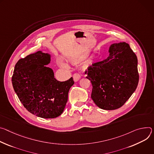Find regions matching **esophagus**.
<instances>
[{
	"instance_id": "obj_1",
	"label": "esophagus",
	"mask_w": 154,
	"mask_h": 154,
	"mask_svg": "<svg viewBox=\"0 0 154 154\" xmlns=\"http://www.w3.org/2000/svg\"><path fill=\"white\" fill-rule=\"evenodd\" d=\"M73 80L75 82H77L78 81L80 78H81V75L79 74V73H75L73 76Z\"/></svg>"
}]
</instances>
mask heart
<instances>
[{
    "label": "heart",
    "mask_w": 154,
    "mask_h": 154,
    "mask_svg": "<svg viewBox=\"0 0 154 154\" xmlns=\"http://www.w3.org/2000/svg\"><path fill=\"white\" fill-rule=\"evenodd\" d=\"M59 65H60V67H62V68H67V65H66V63H63V62H61V63H60Z\"/></svg>",
    "instance_id": "b5f03b06"
}]
</instances>
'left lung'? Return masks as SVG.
Returning <instances> with one entry per match:
<instances>
[{
	"label": "left lung",
	"mask_w": 154,
	"mask_h": 154,
	"mask_svg": "<svg viewBox=\"0 0 154 154\" xmlns=\"http://www.w3.org/2000/svg\"><path fill=\"white\" fill-rule=\"evenodd\" d=\"M109 56L88 67L86 78L92 85L91 98L101 109L121 108L138 86V59L125 42L112 44Z\"/></svg>",
	"instance_id": "8db88e82"
}]
</instances>
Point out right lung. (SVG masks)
<instances>
[{
    "mask_svg": "<svg viewBox=\"0 0 154 154\" xmlns=\"http://www.w3.org/2000/svg\"><path fill=\"white\" fill-rule=\"evenodd\" d=\"M51 55L41 51L20 59L12 76L13 87L24 108L45 119L56 118L63 112L68 94L74 84L73 78L60 82L46 65Z\"/></svg>",
    "mask_w": 154,
    "mask_h": 154,
    "instance_id": "1",
    "label": "right lung"
}]
</instances>
